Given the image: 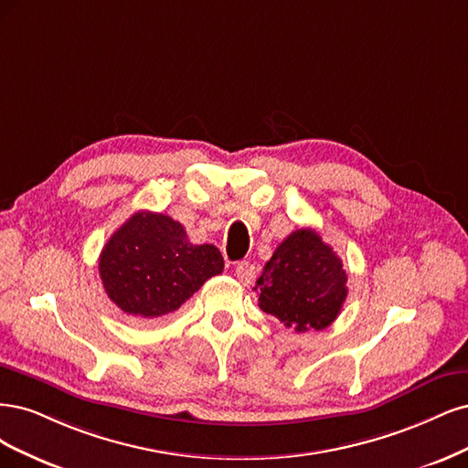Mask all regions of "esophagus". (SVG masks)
Listing matches in <instances>:
<instances>
[{"label":"esophagus","mask_w":468,"mask_h":468,"mask_svg":"<svg viewBox=\"0 0 468 468\" xmlns=\"http://www.w3.org/2000/svg\"><path fill=\"white\" fill-rule=\"evenodd\" d=\"M235 276H237V280L240 282V283H250L252 280H254V276H256V270H254V266L250 264V262H247V261H243V262H237V266H235Z\"/></svg>","instance_id":"34e87169"}]
</instances>
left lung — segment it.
Returning <instances> with one entry per match:
<instances>
[{"instance_id":"8db88e82","label":"left lung","mask_w":468,"mask_h":468,"mask_svg":"<svg viewBox=\"0 0 468 468\" xmlns=\"http://www.w3.org/2000/svg\"><path fill=\"white\" fill-rule=\"evenodd\" d=\"M338 254L313 229L285 237L256 280L259 307L295 333L335 323L348 295Z\"/></svg>"}]
</instances>
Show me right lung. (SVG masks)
<instances>
[{"mask_svg": "<svg viewBox=\"0 0 468 468\" xmlns=\"http://www.w3.org/2000/svg\"><path fill=\"white\" fill-rule=\"evenodd\" d=\"M223 272L214 245H192L183 225L155 212L133 214L104 245L99 274L104 292L132 319L175 313L204 282Z\"/></svg>", "mask_w": 468, "mask_h": 468, "instance_id": "1", "label": "right lung"}]
</instances>
